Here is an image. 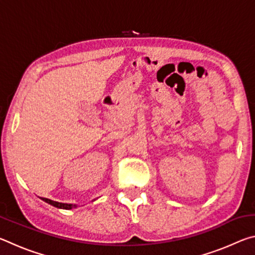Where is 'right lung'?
Returning <instances> with one entry per match:
<instances>
[{
    "label": "right lung",
    "mask_w": 255,
    "mask_h": 255,
    "mask_svg": "<svg viewBox=\"0 0 255 255\" xmlns=\"http://www.w3.org/2000/svg\"><path fill=\"white\" fill-rule=\"evenodd\" d=\"M41 200H44L47 204H49L51 206L56 207V208H60V209H66V210H70L73 208H76L77 205L74 204H63V202H58V201H54V200H50V199H47V198H40ZM96 200V199H94Z\"/></svg>",
    "instance_id": "add662e5"
}]
</instances>
